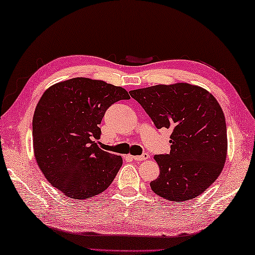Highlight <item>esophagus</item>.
Here are the masks:
<instances>
[{
	"label": "esophagus",
	"instance_id": "34e87169",
	"mask_svg": "<svg viewBox=\"0 0 255 255\" xmlns=\"http://www.w3.org/2000/svg\"><path fill=\"white\" fill-rule=\"evenodd\" d=\"M149 158L148 153H143V155L141 156H132V159H134L136 161H143V160H147Z\"/></svg>",
	"mask_w": 255,
	"mask_h": 255
}]
</instances>
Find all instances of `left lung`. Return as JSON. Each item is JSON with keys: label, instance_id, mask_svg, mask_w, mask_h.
Masks as SVG:
<instances>
[{"label": "left lung", "instance_id": "8db88e82", "mask_svg": "<svg viewBox=\"0 0 255 255\" xmlns=\"http://www.w3.org/2000/svg\"><path fill=\"white\" fill-rule=\"evenodd\" d=\"M157 128H172L170 152L156 155L157 195L183 202L203 193L222 173L227 156L224 112L209 91L186 82L131 90Z\"/></svg>", "mask_w": 255, "mask_h": 255}]
</instances>
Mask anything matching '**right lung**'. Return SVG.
I'll return each mask as SVG.
<instances>
[{
  "mask_svg": "<svg viewBox=\"0 0 255 255\" xmlns=\"http://www.w3.org/2000/svg\"><path fill=\"white\" fill-rule=\"evenodd\" d=\"M128 91L102 80L73 78L45 91L32 119L33 155L51 184L74 200L93 198L114 181L121 156L98 147V127L112 104Z\"/></svg>",
  "mask_w": 255,
  "mask_h": 255,
  "instance_id": "right-lung-1",
  "label": "right lung"
}]
</instances>
